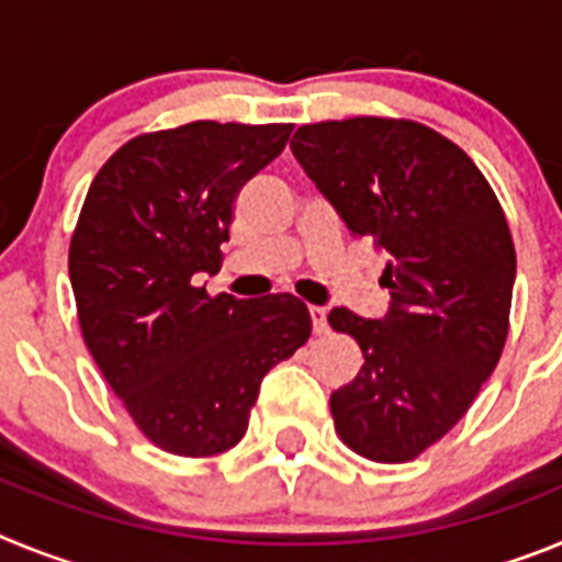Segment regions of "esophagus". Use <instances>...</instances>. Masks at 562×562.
I'll return each mask as SVG.
<instances>
[{"label": "esophagus", "instance_id": "1", "mask_svg": "<svg viewBox=\"0 0 562 562\" xmlns=\"http://www.w3.org/2000/svg\"><path fill=\"white\" fill-rule=\"evenodd\" d=\"M310 317H312V329L321 335V331H326V310L324 306H310Z\"/></svg>", "mask_w": 562, "mask_h": 562}]
</instances>
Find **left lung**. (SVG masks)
Listing matches in <instances>:
<instances>
[{
    "label": "left lung",
    "mask_w": 562,
    "mask_h": 562,
    "mask_svg": "<svg viewBox=\"0 0 562 562\" xmlns=\"http://www.w3.org/2000/svg\"><path fill=\"white\" fill-rule=\"evenodd\" d=\"M290 148L351 236L389 256L385 315L329 312L362 351L331 391L335 430L366 459L411 461L467 414L504 351L515 245L501 202L456 143L414 121L310 123Z\"/></svg>",
    "instance_id": "1"
}]
</instances>
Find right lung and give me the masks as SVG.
<instances>
[{
    "instance_id": "add662e5",
    "label": "right lung",
    "mask_w": 562,
    "mask_h": 562,
    "mask_svg": "<svg viewBox=\"0 0 562 562\" xmlns=\"http://www.w3.org/2000/svg\"><path fill=\"white\" fill-rule=\"evenodd\" d=\"M290 123L196 121L140 134L98 171L69 241L87 349L157 448L202 459L247 430L267 371L312 335L295 295H207L233 202L290 140Z\"/></svg>"
}]
</instances>
